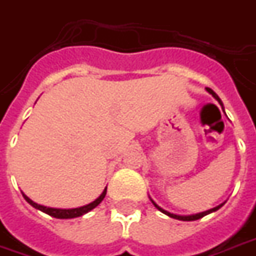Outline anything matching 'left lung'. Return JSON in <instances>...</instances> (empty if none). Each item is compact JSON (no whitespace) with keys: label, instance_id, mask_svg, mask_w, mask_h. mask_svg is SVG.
<instances>
[{"label":"left lung","instance_id":"left-lung-1","mask_svg":"<svg viewBox=\"0 0 256 256\" xmlns=\"http://www.w3.org/2000/svg\"><path fill=\"white\" fill-rule=\"evenodd\" d=\"M206 91H207V92H208V94L212 95V98L217 100L218 104L221 105V108H222V110H224V104H222V100H220V96H218V95L216 94V92H214V91H212V88H206ZM150 200H151V203H152V204H154V206H156V208L160 210V212H164V214H166V216H169V217H170V218L178 220V221H196V220L204 217V216H207V214H210V212H217L218 208H220V207H222V204H224V203H221V204H218V206L212 207V208H210V210H206V212H196V214H190V216H180V214H173V212H166V210H164V208L158 206V204H156V203L154 202V200H152L151 198H150Z\"/></svg>","mask_w":256,"mask_h":256}]
</instances>
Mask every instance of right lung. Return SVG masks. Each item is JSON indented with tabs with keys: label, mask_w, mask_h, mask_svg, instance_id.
Segmentation results:
<instances>
[{
	"label": "right lung",
	"mask_w": 256,
	"mask_h": 256,
	"mask_svg": "<svg viewBox=\"0 0 256 256\" xmlns=\"http://www.w3.org/2000/svg\"><path fill=\"white\" fill-rule=\"evenodd\" d=\"M106 190H108V187L104 190V192H102L100 196L95 199L94 202L88 203V204H86V206L74 207V208H56V207H48V206H44V204H38V203H35L34 200H31L26 194H23V196L24 199L31 204V206L35 207V208H38V210H40V212H46V214H49V216H52V217L54 218L68 220V218H76V217H80V216H84L86 212H91L92 208H95V207L98 206V204L104 200V198H105L106 195Z\"/></svg>",
	"instance_id": "right-lung-1"
}]
</instances>
